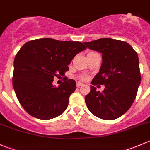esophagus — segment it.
Returning <instances> with one entry per match:
<instances>
[{
	"instance_id": "obj_1",
	"label": "esophagus",
	"mask_w": 150,
	"mask_h": 150,
	"mask_svg": "<svg viewBox=\"0 0 150 150\" xmlns=\"http://www.w3.org/2000/svg\"><path fill=\"white\" fill-rule=\"evenodd\" d=\"M81 86H83V83H81V82L77 83V87H81Z\"/></svg>"
}]
</instances>
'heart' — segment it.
I'll return each mask as SVG.
<instances>
[{
    "label": "heart",
    "instance_id": "obj_1",
    "mask_svg": "<svg viewBox=\"0 0 150 150\" xmlns=\"http://www.w3.org/2000/svg\"><path fill=\"white\" fill-rule=\"evenodd\" d=\"M79 78L81 80H83V81H84V80L87 79V76H86V75H80Z\"/></svg>",
    "mask_w": 150,
    "mask_h": 150
}]
</instances>
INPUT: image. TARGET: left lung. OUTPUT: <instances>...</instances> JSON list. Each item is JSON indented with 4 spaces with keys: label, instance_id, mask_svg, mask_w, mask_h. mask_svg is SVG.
<instances>
[{
    "label": "left lung",
    "instance_id": "8db88e82",
    "mask_svg": "<svg viewBox=\"0 0 150 150\" xmlns=\"http://www.w3.org/2000/svg\"><path fill=\"white\" fill-rule=\"evenodd\" d=\"M102 53L103 63L91 83L105 85L102 92L91 86L85 102L93 115L105 120L119 118L128 110L141 83L138 54L125 42L103 38L83 42Z\"/></svg>",
    "mask_w": 150,
    "mask_h": 150
}]
</instances>
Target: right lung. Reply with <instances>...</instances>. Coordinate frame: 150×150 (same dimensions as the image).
Masks as SVG:
<instances>
[{
    "label": "right lung",
    "instance_id": "obj_1",
    "mask_svg": "<svg viewBox=\"0 0 150 150\" xmlns=\"http://www.w3.org/2000/svg\"><path fill=\"white\" fill-rule=\"evenodd\" d=\"M86 47L80 42L38 39L23 45L14 61L12 83L19 102L30 115L50 120L63 114L76 83L64 78L53 85V78L69 70L72 59Z\"/></svg>",
    "mask_w": 150,
    "mask_h": 150
}]
</instances>
